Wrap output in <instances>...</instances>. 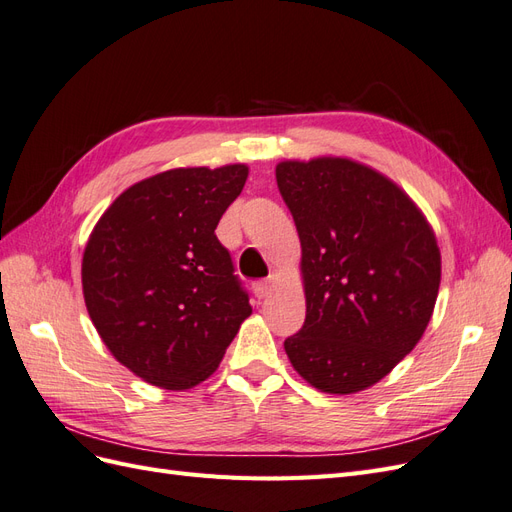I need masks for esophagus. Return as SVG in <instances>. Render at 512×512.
<instances>
[{
  "label": "esophagus",
  "instance_id": "esophagus-1",
  "mask_svg": "<svg viewBox=\"0 0 512 512\" xmlns=\"http://www.w3.org/2000/svg\"><path fill=\"white\" fill-rule=\"evenodd\" d=\"M273 290V280H260V282H254V294L258 299H265L269 297Z\"/></svg>",
  "mask_w": 512,
  "mask_h": 512
}]
</instances>
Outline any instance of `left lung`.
I'll use <instances>...</instances> for the list:
<instances>
[{
	"label": "left lung",
	"instance_id": "1",
	"mask_svg": "<svg viewBox=\"0 0 512 512\" xmlns=\"http://www.w3.org/2000/svg\"><path fill=\"white\" fill-rule=\"evenodd\" d=\"M277 188L297 224L307 314L286 337L292 367L324 393L382 380L425 333L440 250L393 181L344 158L282 162Z\"/></svg>",
	"mask_w": 512,
	"mask_h": 512
}]
</instances>
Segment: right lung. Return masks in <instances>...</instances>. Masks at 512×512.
Wrapping results in <instances>:
<instances>
[{
    "instance_id": "right-lung-1",
    "label": "right lung",
    "mask_w": 512,
    "mask_h": 512,
    "mask_svg": "<svg viewBox=\"0 0 512 512\" xmlns=\"http://www.w3.org/2000/svg\"><path fill=\"white\" fill-rule=\"evenodd\" d=\"M247 166L175 168L123 192L83 254L91 322L115 359L170 391L218 369L250 297L215 228Z\"/></svg>"
}]
</instances>
